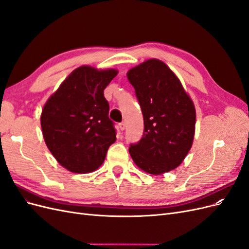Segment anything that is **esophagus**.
<instances>
[{
  "label": "esophagus",
  "instance_id": "obj_1",
  "mask_svg": "<svg viewBox=\"0 0 249 249\" xmlns=\"http://www.w3.org/2000/svg\"><path fill=\"white\" fill-rule=\"evenodd\" d=\"M118 126H119V130H120V131H124V127H125V124H124V123H119Z\"/></svg>",
  "mask_w": 249,
  "mask_h": 249
}]
</instances>
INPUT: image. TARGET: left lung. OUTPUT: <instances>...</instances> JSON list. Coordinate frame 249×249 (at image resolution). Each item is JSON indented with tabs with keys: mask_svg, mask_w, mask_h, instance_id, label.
<instances>
[{
	"mask_svg": "<svg viewBox=\"0 0 249 249\" xmlns=\"http://www.w3.org/2000/svg\"><path fill=\"white\" fill-rule=\"evenodd\" d=\"M144 120L142 138L129 152L150 175L177 168L192 146L195 108L178 77L160 60L150 59L127 72Z\"/></svg>",
	"mask_w": 249,
	"mask_h": 249,
	"instance_id": "1",
	"label": "left lung"
}]
</instances>
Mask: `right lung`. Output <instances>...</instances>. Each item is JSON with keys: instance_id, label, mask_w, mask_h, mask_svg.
<instances>
[{"instance_id": "1", "label": "right lung", "mask_w": 249, "mask_h": 249, "mask_svg": "<svg viewBox=\"0 0 249 249\" xmlns=\"http://www.w3.org/2000/svg\"><path fill=\"white\" fill-rule=\"evenodd\" d=\"M115 70H74L46 103L41 113L44 141L55 159L71 172L87 173L103 164L116 140L104 90Z\"/></svg>"}]
</instances>
